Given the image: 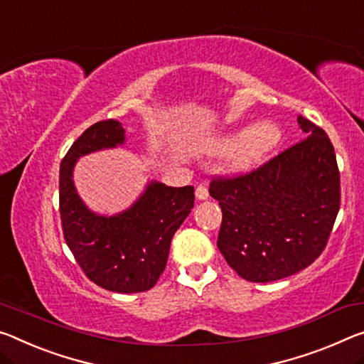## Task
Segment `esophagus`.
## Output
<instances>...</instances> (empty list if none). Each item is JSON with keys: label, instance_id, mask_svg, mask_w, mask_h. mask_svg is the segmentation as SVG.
Masks as SVG:
<instances>
[{"label": "esophagus", "instance_id": "34e87169", "mask_svg": "<svg viewBox=\"0 0 364 364\" xmlns=\"http://www.w3.org/2000/svg\"><path fill=\"white\" fill-rule=\"evenodd\" d=\"M196 199L198 200L209 199V191H207V188L203 186V184H199V186L196 188Z\"/></svg>", "mask_w": 364, "mask_h": 364}]
</instances>
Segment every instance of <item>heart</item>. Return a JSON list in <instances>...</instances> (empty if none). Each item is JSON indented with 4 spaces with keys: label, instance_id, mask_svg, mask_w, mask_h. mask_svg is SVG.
I'll use <instances>...</instances> for the list:
<instances>
[{
    "label": "heart",
    "instance_id": "b5f03b06",
    "mask_svg": "<svg viewBox=\"0 0 364 364\" xmlns=\"http://www.w3.org/2000/svg\"><path fill=\"white\" fill-rule=\"evenodd\" d=\"M282 132L272 121H259L252 126L223 132L212 142L215 152H233L228 161V170L235 175L247 173L261 164L279 146Z\"/></svg>",
    "mask_w": 364,
    "mask_h": 364
}]
</instances>
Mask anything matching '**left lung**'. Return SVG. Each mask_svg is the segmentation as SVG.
I'll use <instances>...</instances> for the list:
<instances>
[{
  "label": "left lung",
  "instance_id": "obj_1",
  "mask_svg": "<svg viewBox=\"0 0 364 364\" xmlns=\"http://www.w3.org/2000/svg\"><path fill=\"white\" fill-rule=\"evenodd\" d=\"M304 139L233 180H213L222 207L217 246L236 274L265 284L313 264L340 207V173L326 131L298 117Z\"/></svg>",
  "mask_w": 364,
  "mask_h": 364
}]
</instances>
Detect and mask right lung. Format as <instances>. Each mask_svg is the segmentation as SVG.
<instances>
[{
	"instance_id": "obj_1",
	"label": "right lung",
	"mask_w": 364,
	"mask_h": 364,
	"mask_svg": "<svg viewBox=\"0 0 364 364\" xmlns=\"http://www.w3.org/2000/svg\"><path fill=\"white\" fill-rule=\"evenodd\" d=\"M124 132L117 119L99 121L73 144L60 165V213L66 245L84 274L105 290L139 293L165 270L173 235L194 207V188L152 180L123 212L90 210L74 184V166L84 155L123 146Z\"/></svg>"
}]
</instances>
